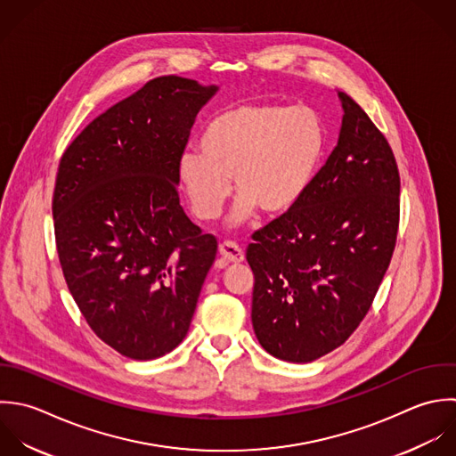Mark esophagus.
Here are the masks:
<instances>
[{"label":"esophagus","instance_id":"esophagus-1","mask_svg":"<svg viewBox=\"0 0 456 456\" xmlns=\"http://www.w3.org/2000/svg\"><path fill=\"white\" fill-rule=\"evenodd\" d=\"M218 252H220V256H222L225 261H229V263H241V261L245 259L243 250H241L236 243H232V241H224V243H220Z\"/></svg>","mask_w":456,"mask_h":456}]
</instances>
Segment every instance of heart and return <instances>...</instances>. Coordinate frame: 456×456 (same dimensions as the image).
<instances>
[{"mask_svg": "<svg viewBox=\"0 0 456 456\" xmlns=\"http://www.w3.org/2000/svg\"><path fill=\"white\" fill-rule=\"evenodd\" d=\"M325 124L311 106L243 102L216 115L202 147L177 156V175L200 220L220 215L232 188L238 193L231 225L257 209L268 216L291 211L309 191L325 152Z\"/></svg>", "mask_w": 456, "mask_h": 456, "instance_id": "1", "label": "heart"}]
</instances>
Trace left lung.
I'll return each mask as SVG.
<instances>
[{
  "mask_svg": "<svg viewBox=\"0 0 456 456\" xmlns=\"http://www.w3.org/2000/svg\"><path fill=\"white\" fill-rule=\"evenodd\" d=\"M338 145L305 197L254 232L252 325L286 362H313L341 346L371 307L400 222V174L386 136L338 90Z\"/></svg>",
  "mask_w": 456,
  "mask_h": 456,
  "instance_id": "obj_1",
  "label": "left lung"
}]
</instances>
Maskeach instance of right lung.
<instances>
[{"mask_svg": "<svg viewBox=\"0 0 456 456\" xmlns=\"http://www.w3.org/2000/svg\"><path fill=\"white\" fill-rule=\"evenodd\" d=\"M216 85L161 76L95 117L60 159L56 250L95 336L152 361L188 334L216 238L179 204L177 156Z\"/></svg>", "mask_w": 456, "mask_h": 456, "instance_id": "obj_1", "label": "right lung"}]
</instances>
